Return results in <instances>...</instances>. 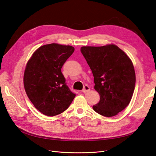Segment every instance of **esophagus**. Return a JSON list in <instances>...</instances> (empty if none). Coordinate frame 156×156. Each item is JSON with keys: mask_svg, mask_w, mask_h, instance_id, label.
<instances>
[{"mask_svg": "<svg viewBox=\"0 0 156 156\" xmlns=\"http://www.w3.org/2000/svg\"><path fill=\"white\" fill-rule=\"evenodd\" d=\"M90 90V88L88 85H85L84 87V88H83V90H82V92H84V93H85V92H88Z\"/></svg>", "mask_w": 156, "mask_h": 156, "instance_id": "obj_1", "label": "esophagus"}]
</instances>
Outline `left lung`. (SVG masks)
<instances>
[{
	"label": "left lung",
	"mask_w": 156,
	"mask_h": 156,
	"mask_svg": "<svg viewBox=\"0 0 156 156\" xmlns=\"http://www.w3.org/2000/svg\"><path fill=\"white\" fill-rule=\"evenodd\" d=\"M81 51L94 77L100 100L92 107L98 114L114 116L129 105L134 92L135 72L132 61L115 44L83 46Z\"/></svg>",
	"instance_id": "8db88e82"
}]
</instances>
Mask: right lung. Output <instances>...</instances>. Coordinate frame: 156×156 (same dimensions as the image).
<instances>
[{"label":"right lung","mask_w":156,"mask_h":156,"mask_svg":"<svg viewBox=\"0 0 156 156\" xmlns=\"http://www.w3.org/2000/svg\"><path fill=\"white\" fill-rule=\"evenodd\" d=\"M74 50L70 45L47 44L36 49L28 60L23 77L25 92L36 109L46 116L63 112L75 97L61 72Z\"/></svg>","instance_id":"right-lung-1"}]
</instances>
